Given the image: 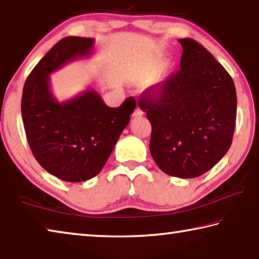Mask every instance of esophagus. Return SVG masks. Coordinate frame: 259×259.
I'll return each mask as SVG.
<instances>
[{"mask_svg":"<svg viewBox=\"0 0 259 259\" xmlns=\"http://www.w3.org/2000/svg\"><path fill=\"white\" fill-rule=\"evenodd\" d=\"M143 114H144V111L141 110V109L139 108V106H137V109L135 110V112H134V116H135V118H137V116H141Z\"/></svg>","mask_w":259,"mask_h":259,"instance_id":"34e87169","label":"esophagus"}]
</instances>
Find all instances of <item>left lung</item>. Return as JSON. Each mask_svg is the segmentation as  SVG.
<instances>
[{
  "label": "left lung",
  "instance_id": "obj_1",
  "mask_svg": "<svg viewBox=\"0 0 259 259\" xmlns=\"http://www.w3.org/2000/svg\"><path fill=\"white\" fill-rule=\"evenodd\" d=\"M179 72L146 90L140 109L151 123L149 149L167 175L194 179L229 150L236 126L237 95L231 76L203 46L190 38Z\"/></svg>",
  "mask_w": 259,
  "mask_h": 259
}]
</instances>
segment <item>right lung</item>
<instances>
[{
	"label": "right lung",
	"instance_id": "obj_1",
	"mask_svg": "<svg viewBox=\"0 0 259 259\" xmlns=\"http://www.w3.org/2000/svg\"><path fill=\"white\" fill-rule=\"evenodd\" d=\"M93 47V38L62 39L35 65L22 93V120L34 158L49 174L72 183L100 173L136 108L134 98L110 108L91 88L65 102L56 100L49 75L88 57Z\"/></svg>",
	"mask_w": 259,
	"mask_h": 259
}]
</instances>
